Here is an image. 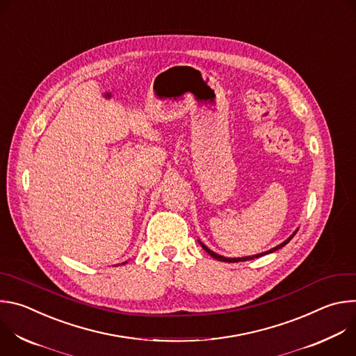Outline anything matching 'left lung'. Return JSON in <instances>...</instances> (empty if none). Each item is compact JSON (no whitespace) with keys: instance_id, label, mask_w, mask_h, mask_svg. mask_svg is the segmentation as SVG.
<instances>
[{"instance_id":"left-lung-1","label":"left lung","mask_w":356,"mask_h":356,"mask_svg":"<svg viewBox=\"0 0 356 356\" xmlns=\"http://www.w3.org/2000/svg\"><path fill=\"white\" fill-rule=\"evenodd\" d=\"M296 232H297V229L284 241V242H282L280 245H277V246H275V248H272V249H269V250H266V252H262V253H258V255H252V257H243V258H225V257H221V255H218V253H216V252H213L211 249H209L204 243L202 242H200V245L202 246V249H204L209 255H211L214 259H217V261H221V262H229V264H234V262H245V261H250V259H255V258H261V257H264V255H268V253H272V252H275V250H277V249H280V248H283L284 245H287L289 242H290V239L296 235Z\"/></svg>"}]
</instances>
